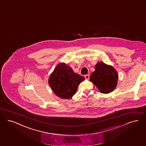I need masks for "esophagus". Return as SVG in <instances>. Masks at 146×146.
Masks as SVG:
<instances>
[{"mask_svg":"<svg viewBox=\"0 0 146 146\" xmlns=\"http://www.w3.org/2000/svg\"><path fill=\"white\" fill-rule=\"evenodd\" d=\"M85 79L86 80H88L89 78H90V76H89L88 74L85 75Z\"/></svg>","mask_w":146,"mask_h":146,"instance_id":"34e87169","label":"esophagus"}]
</instances>
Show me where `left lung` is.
Listing matches in <instances>:
<instances>
[{
    "mask_svg": "<svg viewBox=\"0 0 146 146\" xmlns=\"http://www.w3.org/2000/svg\"><path fill=\"white\" fill-rule=\"evenodd\" d=\"M90 80L101 93L108 94L115 89L118 73L112 66L100 61L95 66V71L91 74Z\"/></svg>",
    "mask_w": 146,
    "mask_h": 146,
    "instance_id": "8db88e82",
    "label": "left lung"
}]
</instances>
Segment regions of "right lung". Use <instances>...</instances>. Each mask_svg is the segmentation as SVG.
Returning <instances> with one entry per match:
<instances>
[{
	"label": "right lung",
	"mask_w": 146,
	"mask_h": 146,
	"mask_svg": "<svg viewBox=\"0 0 146 146\" xmlns=\"http://www.w3.org/2000/svg\"><path fill=\"white\" fill-rule=\"evenodd\" d=\"M85 78L74 72L70 66L62 62L55 67L48 78V84L56 96L61 99H70L76 92Z\"/></svg>",
	"instance_id": "add662e5"
}]
</instances>
